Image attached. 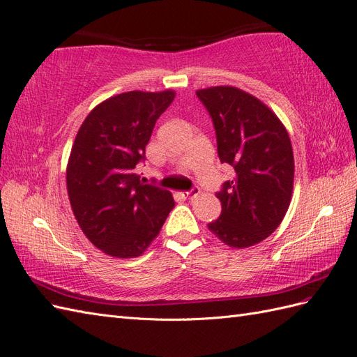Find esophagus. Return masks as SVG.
Masks as SVG:
<instances>
[{
  "label": "esophagus",
  "mask_w": 357,
  "mask_h": 357,
  "mask_svg": "<svg viewBox=\"0 0 357 357\" xmlns=\"http://www.w3.org/2000/svg\"><path fill=\"white\" fill-rule=\"evenodd\" d=\"M199 193H201V188L195 187V188L190 190V192H182V193H181V196L184 197V199H193V197H196Z\"/></svg>",
  "instance_id": "34e87169"
}]
</instances>
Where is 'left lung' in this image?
I'll list each match as a JSON object with an SVG mask.
<instances>
[{"instance_id": "obj_1", "label": "left lung", "mask_w": 357, "mask_h": 357, "mask_svg": "<svg viewBox=\"0 0 357 357\" xmlns=\"http://www.w3.org/2000/svg\"><path fill=\"white\" fill-rule=\"evenodd\" d=\"M196 94L213 119L220 161L234 169L216 195L222 213L208 229L231 248L254 246L278 228L291 205V138L277 114L243 89L222 85Z\"/></svg>"}]
</instances>
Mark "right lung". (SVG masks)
Segmentation results:
<instances>
[{"label": "right lung", "instance_id": "add662e5", "mask_svg": "<svg viewBox=\"0 0 357 357\" xmlns=\"http://www.w3.org/2000/svg\"><path fill=\"white\" fill-rule=\"evenodd\" d=\"M173 89L129 91L106 98L82 123L66 164V190L82 233L115 259L143 254L175 201L169 190L143 184L135 173Z\"/></svg>", "mask_w": 357, "mask_h": 357}]
</instances>
